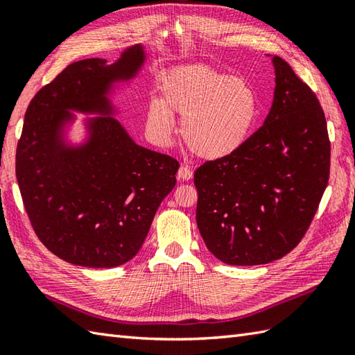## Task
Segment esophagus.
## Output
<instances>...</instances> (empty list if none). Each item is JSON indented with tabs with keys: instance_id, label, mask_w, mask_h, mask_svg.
I'll return each instance as SVG.
<instances>
[{
	"instance_id": "1",
	"label": "esophagus",
	"mask_w": 355,
	"mask_h": 355,
	"mask_svg": "<svg viewBox=\"0 0 355 355\" xmlns=\"http://www.w3.org/2000/svg\"><path fill=\"white\" fill-rule=\"evenodd\" d=\"M177 177H178L180 180H183V182H187V180H191V178L193 177V172L191 171L189 166L182 164V166H180V168H178Z\"/></svg>"
}]
</instances>
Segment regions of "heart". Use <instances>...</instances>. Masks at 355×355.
Returning <instances> with one entry per match:
<instances>
[{
  "mask_svg": "<svg viewBox=\"0 0 355 355\" xmlns=\"http://www.w3.org/2000/svg\"><path fill=\"white\" fill-rule=\"evenodd\" d=\"M183 117L182 135L192 153L207 160L229 157L243 148L259 117V97L250 82L189 64L164 73L158 101L146 108L153 139L166 143L173 132L172 116Z\"/></svg>",
  "mask_w": 355,
  "mask_h": 355,
  "instance_id": "b5f03b06",
  "label": "heart"
}]
</instances>
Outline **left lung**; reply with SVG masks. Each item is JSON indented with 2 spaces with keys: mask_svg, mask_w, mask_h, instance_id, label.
<instances>
[{
  "mask_svg": "<svg viewBox=\"0 0 355 355\" xmlns=\"http://www.w3.org/2000/svg\"><path fill=\"white\" fill-rule=\"evenodd\" d=\"M275 97L266 122L238 153L195 171L197 224L229 266L281 259L310 227L329 178L323 110L282 58H271Z\"/></svg>",
  "mask_w": 355,
  "mask_h": 355,
  "instance_id": "1",
  "label": "left lung"
}]
</instances>
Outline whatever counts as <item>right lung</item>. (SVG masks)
Wrapping results in <instances>:
<instances>
[{
  "mask_svg": "<svg viewBox=\"0 0 355 355\" xmlns=\"http://www.w3.org/2000/svg\"><path fill=\"white\" fill-rule=\"evenodd\" d=\"M141 44L112 64L73 62L42 87L26 111L17 148V180L28 220L41 243L80 267L111 268L131 261L154 215L177 183L175 158L137 145L114 116L111 94L137 76ZM85 119L82 144L66 137Z\"/></svg>",
  "mask_w": 355,
  "mask_h": 355,
  "instance_id": "1",
  "label": "right lung"
}]
</instances>
